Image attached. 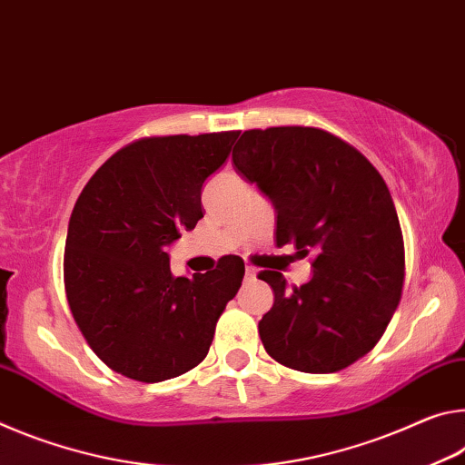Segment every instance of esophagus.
I'll return each instance as SVG.
<instances>
[{
    "mask_svg": "<svg viewBox=\"0 0 465 465\" xmlns=\"http://www.w3.org/2000/svg\"><path fill=\"white\" fill-rule=\"evenodd\" d=\"M255 276H257V270L253 268V265H245V280H249V282H251V280H255Z\"/></svg>",
    "mask_w": 465,
    "mask_h": 465,
    "instance_id": "obj_1",
    "label": "esophagus"
}]
</instances>
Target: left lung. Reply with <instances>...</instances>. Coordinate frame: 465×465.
Returning a JSON list of instances; mask_svg holds the SVG:
<instances>
[{"mask_svg": "<svg viewBox=\"0 0 465 465\" xmlns=\"http://www.w3.org/2000/svg\"><path fill=\"white\" fill-rule=\"evenodd\" d=\"M239 174L276 208L278 247L313 255V278L280 272L262 317L265 352L288 369L336 372L371 352L401 299L404 237L390 189L359 150L317 127L249 129L232 150Z\"/></svg>", "mask_w": 465, "mask_h": 465, "instance_id": "1", "label": "left lung"}]
</instances>
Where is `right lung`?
I'll use <instances>...</instances> for the list:
<instances>
[{
    "instance_id": "1",
    "label": "right lung",
    "mask_w": 465,
    "mask_h": 465,
    "mask_svg": "<svg viewBox=\"0 0 465 465\" xmlns=\"http://www.w3.org/2000/svg\"><path fill=\"white\" fill-rule=\"evenodd\" d=\"M239 132L142 138L115 152L82 189L67 226L64 282L88 346L106 367L158 383L197 367L245 263L174 276L166 247L203 218L202 185Z\"/></svg>"
}]
</instances>
